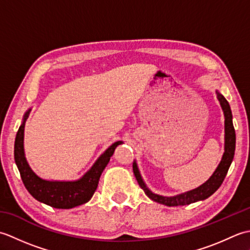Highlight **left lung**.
Masks as SVG:
<instances>
[{
    "mask_svg": "<svg viewBox=\"0 0 250 250\" xmlns=\"http://www.w3.org/2000/svg\"><path fill=\"white\" fill-rule=\"evenodd\" d=\"M217 98H218L220 105L224 110L225 114V153L222 156L221 162L217 167L215 173L211 175V177L207 180L205 184L200 186L199 188L194 190L188 191V192L179 194L176 196H162L152 193L151 191L146 187V185L143 182L141 177V174L139 172V168L136 167V163L133 162V172L135 175V178L139 183L140 187L144 190V192L148 198L151 199L152 201L158 202V203H161L167 206H179V205H188L191 203H194L196 201L205 200L213 194L215 191L218 189L226 175L228 173V169H229L231 162L233 160V157H234V151H235V130L234 126H233L232 122V113L230 105L228 103V101L225 99L224 95H221L219 92H217Z\"/></svg>",
    "mask_w": 250,
    "mask_h": 250,
    "instance_id": "1",
    "label": "left lung"
}]
</instances>
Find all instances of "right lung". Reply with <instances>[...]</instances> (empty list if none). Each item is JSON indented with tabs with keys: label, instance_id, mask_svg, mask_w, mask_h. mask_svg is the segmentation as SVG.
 <instances>
[{
	"label": "right lung",
	"instance_id": "add662e5",
	"mask_svg": "<svg viewBox=\"0 0 250 250\" xmlns=\"http://www.w3.org/2000/svg\"><path fill=\"white\" fill-rule=\"evenodd\" d=\"M29 111H26L22 125L19 126L16 134L14 155L21 179L30 194L42 203L55 208H73V207L87 203L92 198L97 190L99 179L103 169L107 166L115 148L122 142H116L101 156L93 167L83 176L76 182H49L40 178L32 171L25 160L23 151V131L25 120L28 119Z\"/></svg>",
	"mask_w": 250,
	"mask_h": 250
}]
</instances>
